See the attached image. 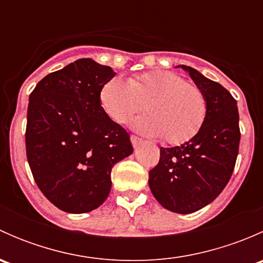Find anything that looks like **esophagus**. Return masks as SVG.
<instances>
[{
	"label": "esophagus",
	"mask_w": 263,
	"mask_h": 263,
	"mask_svg": "<svg viewBox=\"0 0 263 263\" xmlns=\"http://www.w3.org/2000/svg\"><path fill=\"white\" fill-rule=\"evenodd\" d=\"M131 142H132V145H134V147H137L139 145L142 144V139L135 136V135H131Z\"/></svg>",
	"instance_id": "34e87169"
}]
</instances>
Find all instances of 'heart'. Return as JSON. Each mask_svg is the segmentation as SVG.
<instances>
[{
  "mask_svg": "<svg viewBox=\"0 0 263 263\" xmlns=\"http://www.w3.org/2000/svg\"><path fill=\"white\" fill-rule=\"evenodd\" d=\"M100 105L112 121L123 124L142 109L134 128L148 137L181 145L198 134L208 113V100L197 85L174 72L150 71L128 81L115 78L100 90ZM145 108H143V105Z\"/></svg>",
  "mask_w": 263,
  "mask_h": 263,
  "instance_id": "heart-1",
  "label": "heart"
}]
</instances>
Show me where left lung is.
<instances>
[{
	"instance_id": "obj_1",
	"label": "left lung",
	"mask_w": 263,
	"mask_h": 263,
	"mask_svg": "<svg viewBox=\"0 0 263 263\" xmlns=\"http://www.w3.org/2000/svg\"><path fill=\"white\" fill-rule=\"evenodd\" d=\"M182 68L205 94L208 113L193 139L181 146L160 147L159 163L148 172V185L166 210L191 214L213 202L229 182L239 151L240 129L233 95L195 68Z\"/></svg>"
}]
</instances>
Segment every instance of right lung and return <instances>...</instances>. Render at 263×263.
Returning <instances> with one entry per match:
<instances>
[{"instance_id":"right-lung-1","label":"right lung","mask_w":263,"mask_h":263,"mask_svg":"<svg viewBox=\"0 0 263 263\" xmlns=\"http://www.w3.org/2000/svg\"><path fill=\"white\" fill-rule=\"evenodd\" d=\"M116 73L81 58L36 84L28 105L26 158L43 195L62 211L89 213L110 192L113 165L131 155L129 134L100 105Z\"/></svg>"}]
</instances>
